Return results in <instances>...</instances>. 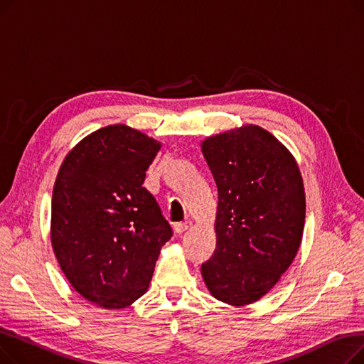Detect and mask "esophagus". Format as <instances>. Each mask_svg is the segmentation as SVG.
<instances>
[{"instance_id":"esophagus-1","label":"esophagus","mask_w":364,"mask_h":364,"mask_svg":"<svg viewBox=\"0 0 364 364\" xmlns=\"http://www.w3.org/2000/svg\"><path fill=\"white\" fill-rule=\"evenodd\" d=\"M192 227V221H184V223H177L174 224V230L177 235H181L184 233L186 230H188V228Z\"/></svg>"}]
</instances>
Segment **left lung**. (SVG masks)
Segmentation results:
<instances>
[{"label": "left lung", "instance_id": "left-lung-1", "mask_svg": "<svg viewBox=\"0 0 364 364\" xmlns=\"http://www.w3.org/2000/svg\"><path fill=\"white\" fill-rule=\"evenodd\" d=\"M200 150L218 192L215 251L202 277L215 299L245 307L274 288L299 251L302 176L288 147L259 125L209 136Z\"/></svg>", "mask_w": 364, "mask_h": 364}]
</instances>
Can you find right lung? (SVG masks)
I'll return each instance as SVG.
<instances>
[{
	"instance_id": "add662e5",
	"label": "right lung",
	"mask_w": 364,
	"mask_h": 364,
	"mask_svg": "<svg viewBox=\"0 0 364 364\" xmlns=\"http://www.w3.org/2000/svg\"><path fill=\"white\" fill-rule=\"evenodd\" d=\"M162 143L125 124L88 134L65 156L53 188L50 237L72 288L105 310L146 294L172 230L143 187Z\"/></svg>"
}]
</instances>
